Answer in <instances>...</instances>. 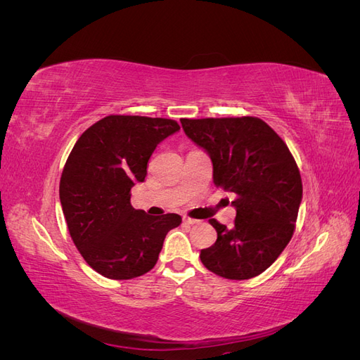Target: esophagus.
Instances as JSON below:
<instances>
[{
  "instance_id": "esophagus-1",
  "label": "esophagus",
  "mask_w": 360,
  "mask_h": 360,
  "mask_svg": "<svg viewBox=\"0 0 360 360\" xmlns=\"http://www.w3.org/2000/svg\"><path fill=\"white\" fill-rule=\"evenodd\" d=\"M183 222L186 224V225H195V224H198L200 221L198 219H192V217H188V216H183Z\"/></svg>"
}]
</instances>
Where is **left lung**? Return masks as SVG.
Returning <instances> with one entry per match:
<instances>
[{
	"instance_id": "left-lung-1",
	"label": "left lung",
	"mask_w": 360,
	"mask_h": 360,
	"mask_svg": "<svg viewBox=\"0 0 360 360\" xmlns=\"http://www.w3.org/2000/svg\"><path fill=\"white\" fill-rule=\"evenodd\" d=\"M186 136L212 159L216 188L231 192L236 221L214 219L217 238L201 250L202 264L226 279L263 274L285 249L302 202V179L288 147L263 120H180Z\"/></svg>"
}]
</instances>
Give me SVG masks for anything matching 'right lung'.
I'll use <instances>...</instances> for the list:
<instances>
[{"mask_svg": "<svg viewBox=\"0 0 360 360\" xmlns=\"http://www.w3.org/2000/svg\"><path fill=\"white\" fill-rule=\"evenodd\" d=\"M180 130L174 120L108 115L76 141L60 180V201L75 246L110 279H132L155 267L180 214L150 216L130 204L158 144Z\"/></svg>", "mask_w": 360, "mask_h": 360, "instance_id": "add662e5", "label": "right lung"}]
</instances>
